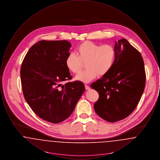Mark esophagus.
<instances>
[{
  "mask_svg": "<svg viewBox=\"0 0 160 160\" xmlns=\"http://www.w3.org/2000/svg\"><path fill=\"white\" fill-rule=\"evenodd\" d=\"M84 86H85V88H86V90H89V89H90V87H89L88 85L85 84Z\"/></svg>",
  "mask_w": 160,
  "mask_h": 160,
  "instance_id": "esophagus-1",
  "label": "esophagus"
}]
</instances>
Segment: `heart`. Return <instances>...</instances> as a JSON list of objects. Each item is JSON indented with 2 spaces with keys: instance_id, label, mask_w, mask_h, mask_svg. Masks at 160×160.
<instances>
[{
  "instance_id": "1",
  "label": "heart",
  "mask_w": 160,
  "mask_h": 160,
  "mask_svg": "<svg viewBox=\"0 0 160 160\" xmlns=\"http://www.w3.org/2000/svg\"><path fill=\"white\" fill-rule=\"evenodd\" d=\"M76 54H69L65 64L71 72L78 73L86 62V69L80 72L76 78L77 80L89 83L97 77L104 76L112 69L116 59V50L110 44L99 45L87 41L78 46Z\"/></svg>"
}]
</instances>
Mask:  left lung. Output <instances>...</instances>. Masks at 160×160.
Returning a JSON list of instances; mask_svg holds the SVG:
<instances>
[{"label": "left lung", "mask_w": 160, "mask_h": 160, "mask_svg": "<svg viewBox=\"0 0 160 160\" xmlns=\"http://www.w3.org/2000/svg\"><path fill=\"white\" fill-rule=\"evenodd\" d=\"M114 65L106 75L91 84L99 93L96 113L107 122L122 120L135 110L145 89L144 62L126 39L115 42Z\"/></svg>", "instance_id": "left-lung-1"}]
</instances>
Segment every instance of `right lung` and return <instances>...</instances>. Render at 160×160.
<instances>
[{"instance_id":"1","label":"right lung","mask_w":160,"mask_h":160,"mask_svg":"<svg viewBox=\"0 0 160 160\" xmlns=\"http://www.w3.org/2000/svg\"><path fill=\"white\" fill-rule=\"evenodd\" d=\"M71 47L66 40L40 41L31 47L22 64L24 97L33 112L47 122L67 119L85 91L80 81L61 84L72 78L65 64Z\"/></svg>"}]
</instances>
